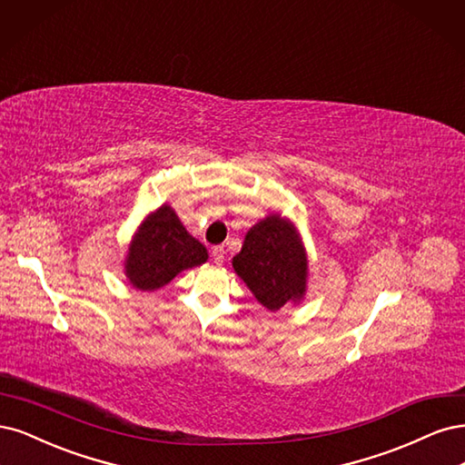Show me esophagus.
Masks as SVG:
<instances>
[{"mask_svg":"<svg viewBox=\"0 0 465 465\" xmlns=\"http://www.w3.org/2000/svg\"><path fill=\"white\" fill-rule=\"evenodd\" d=\"M211 254H213V261H214L216 264H222V262H223V257H226V251H223L222 245H216V247L211 249Z\"/></svg>","mask_w":465,"mask_h":465,"instance_id":"1","label":"esophagus"}]
</instances>
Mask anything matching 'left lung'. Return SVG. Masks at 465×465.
<instances>
[{
    "label": "left lung",
    "instance_id": "1",
    "mask_svg": "<svg viewBox=\"0 0 465 465\" xmlns=\"http://www.w3.org/2000/svg\"><path fill=\"white\" fill-rule=\"evenodd\" d=\"M233 268L252 295L271 311H278L305 292L303 249L290 223L278 216H268L249 230L242 252L233 257Z\"/></svg>",
    "mask_w": 465,
    "mask_h": 465
}]
</instances>
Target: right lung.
<instances>
[{
	"label": "right lung",
	"instance_id": "obj_1",
	"mask_svg": "<svg viewBox=\"0 0 465 465\" xmlns=\"http://www.w3.org/2000/svg\"><path fill=\"white\" fill-rule=\"evenodd\" d=\"M208 252L203 243L191 237L170 206L148 216L131 245L127 257V276L139 290H156L177 274L203 264Z\"/></svg>",
	"mask_w": 465,
	"mask_h": 465
}]
</instances>
